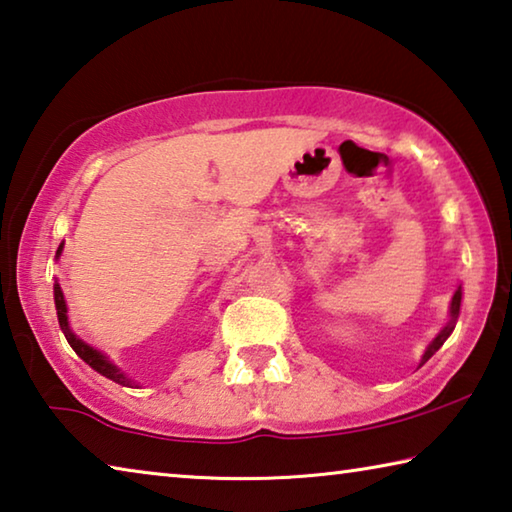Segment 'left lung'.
<instances>
[{
	"label": "left lung",
	"mask_w": 512,
	"mask_h": 512,
	"mask_svg": "<svg viewBox=\"0 0 512 512\" xmlns=\"http://www.w3.org/2000/svg\"><path fill=\"white\" fill-rule=\"evenodd\" d=\"M461 300H463V287H461V284H458V289L454 291V296H452V305H449V320H447V325H445L443 329H440L436 339H433V341L429 343V348L424 350L420 366H424V363H427V361L433 357V354H436L440 348H443V343L449 339V334L454 332L458 314H461Z\"/></svg>",
	"instance_id": "1"
}]
</instances>
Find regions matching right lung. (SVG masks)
Masks as SVG:
<instances>
[{
    "mask_svg": "<svg viewBox=\"0 0 512 512\" xmlns=\"http://www.w3.org/2000/svg\"><path fill=\"white\" fill-rule=\"evenodd\" d=\"M63 246H65V244H60V246H58V250H56V259L60 257V253H63ZM54 302H56V314H58L60 329H63L65 339H67V343H69V345H72V350H74L76 354H79V357H81L85 363H88V366H90L92 370H97L99 375L112 379V381H115V384L128 386V388H137V381L128 377L126 372L121 370V368H117L115 363H112V361L106 357V354L99 352V350H94L92 345H88L85 341H81L79 336H76V334L72 332V327H69V318H67V302H65L63 289H60L58 280H56V284H54Z\"/></svg>",
    "mask_w": 512,
    "mask_h": 512,
    "instance_id": "1",
    "label": "right lung"
}]
</instances>
